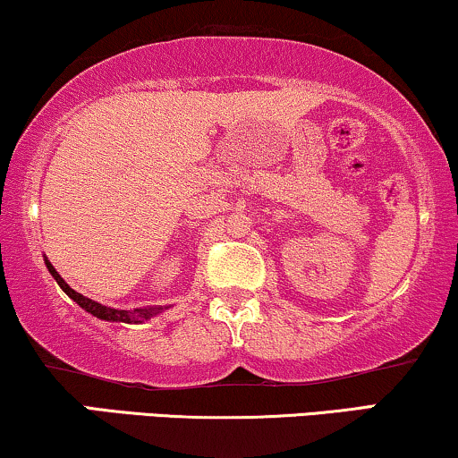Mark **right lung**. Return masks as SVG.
I'll return each instance as SVG.
<instances>
[{
  "label": "right lung",
  "instance_id": "add662e5",
  "mask_svg": "<svg viewBox=\"0 0 458 458\" xmlns=\"http://www.w3.org/2000/svg\"><path fill=\"white\" fill-rule=\"evenodd\" d=\"M44 263H47V267H48L50 276H53V278L56 280V284H59L61 289H64L65 295H67V297H72L73 301H76L78 306H81L82 310H87L89 314L98 316V318H101V320H108V323H144V320H148V318H152V316H157V314H159L161 310H165V308H135V310H114V308H108V306H101V303L93 301V299L84 297V295H81V293H76V291H73L72 286L67 284V282H65L64 278H61L59 272H56V269L53 267V263H50L48 259H44Z\"/></svg>",
  "mask_w": 458,
  "mask_h": 458
}]
</instances>
